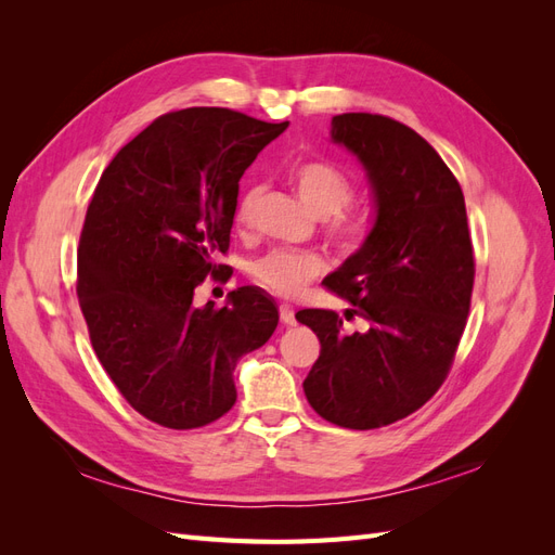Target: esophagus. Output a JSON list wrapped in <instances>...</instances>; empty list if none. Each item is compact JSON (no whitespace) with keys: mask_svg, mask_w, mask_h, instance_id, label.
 Wrapping results in <instances>:
<instances>
[{"mask_svg":"<svg viewBox=\"0 0 555 555\" xmlns=\"http://www.w3.org/2000/svg\"><path fill=\"white\" fill-rule=\"evenodd\" d=\"M280 319H282V324L294 326V324H296L294 308H292V306H287V304H282V306H280Z\"/></svg>","mask_w":555,"mask_h":555,"instance_id":"obj_1","label":"esophagus"}]
</instances>
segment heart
Listing matches in <instances>:
<instances>
[{"instance_id": "heart-1", "label": "heart", "mask_w": 555, "mask_h": 555, "mask_svg": "<svg viewBox=\"0 0 555 555\" xmlns=\"http://www.w3.org/2000/svg\"><path fill=\"white\" fill-rule=\"evenodd\" d=\"M289 180L308 210L322 217L331 215L328 233L335 238V243H340L343 247H351L359 243V238L363 236V224L357 217L338 212L351 198V192H354V184H351L349 176L343 169H338V166L326 159H306L294 166ZM257 196V188H249L241 194L236 206V222L241 227H245L251 220ZM333 211L336 212L335 216L332 215ZM322 271V259L312 255V251L296 249H273L247 266L249 278L255 280L259 287L280 296H296Z\"/></svg>"}]
</instances>
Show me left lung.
I'll return each instance as SVG.
<instances>
[{
  "label": "left lung",
  "instance_id": "1",
  "mask_svg": "<svg viewBox=\"0 0 555 555\" xmlns=\"http://www.w3.org/2000/svg\"><path fill=\"white\" fill-rule=\"evenodd\" d=\"M331 141L359 159L373 192V229L326 278L365 328L347 333L331 310L296 314L322 345L304 391L326 422L371 430L416 412L442 386L469 312L473 241L459 180L414 129L343 113Z\"/></svg>",
  "mask_w": 555,
  "mask_h": 555
}]
</instances>
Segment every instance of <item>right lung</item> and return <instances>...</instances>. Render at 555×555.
<instances>
[{
  "label": "right lung",
  "instance_id": "obj_1",
  "mask_svg": "<svg viewBox=\"0 0 555 555\" xmlns=\"http://www.w3.org/2000/svg\"><path fill=\"white\" fill-rule=\"evenodd\" d=\"M287 127L229 108L176 111L131 139L96 184L76 292L104 371L150 422L190 430L227 414L241 357L278 326L259 287L231 292L220 310L192 300L229 247L245 169Z\"/></svg>",
  "mask_w": 555,
  "mask_h": 555
}]
</instances>
